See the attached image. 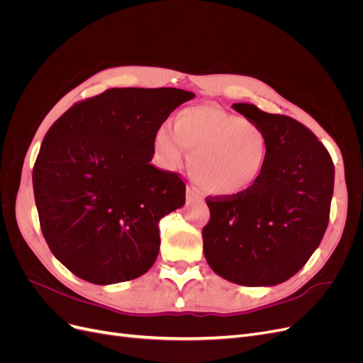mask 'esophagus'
<instances>
[{
  "label": "esophagus",
  "mask_w": 363,
  "mask_h": 363,
  "mask_svg": "<svg viewBox=\"0 0 363 363\" xmlns=\"http://www.w3.org/2000/svg\"><path fill=\"white\" fill-rule=\"evenodd\" d=\"M186 196H188V200H199L201 201V195L199 192H195L192 188L188 186V191H186Z\"/></svg>",
  "instance_id": "obj_1"
}]
</instances>
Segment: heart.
Returning a JSON list of instances; mask_svg holds the SVG:
<instances>
[{
    "label": "heart",
    "instance_id": "obj_1",
    "mask_svg": "<svg viewBox=\"0 0 363 363\" xmlns=\"http://www.w3.org/2000/svg\"><path fill=\"white\" fill-rule=\"evenodd\" d=\"M172 130L157 131L159 156L167 167L177 168L188 151L191 175L208 194H242L265 171L269 136L255 121L218 107L195 106L175 115Z\"/></svg>",
    "mask_w": 363,
    "mask_h": 363
}]
</instances>
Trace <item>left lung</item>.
Wrapping results in <instances>:
<instances>
[{"instance_id":"1","label":"left lung","mask_w":363,"mask_h":363,"mask_svg":"<svg viewBox=\"0 0 363 363\" xmlns=\"http://www.w3.org/2000/svg\"><path fill=\"white\" fill-rule=\"evenodd\" d=\"M236 112L269 136L259 182L238 195L207 196L204 256L223 279L272 286L295 276L321 244L330 218L335 164L312 131L286 115L238 103Z\"/></svg>"}]
</instances>
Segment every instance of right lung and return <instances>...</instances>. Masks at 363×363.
<instances>
[{"instance_id": "right-lung-1", "label": "right lung", "mask_w": 363, "mask_h": 363, "mask_svg": "<svg viewBox=\"0 0 363 363\" xmlns=\"http://www.w3.org/2000/svg\"><path fill=\"white\" fill-rule=\"evenodd\" d=\"M194 96L113 87L75 103L47 131L33 168L40 230L77 277L128 281L156 262L159 221L184 204L186 184L150 162L160 125Z\"/></svg>"}]
</instances>
